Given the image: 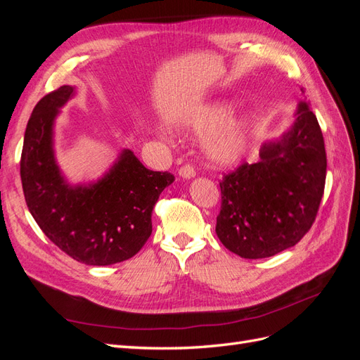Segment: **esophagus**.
<instances>
[{
    "label": "esophagus",
    "instance_id": "1",
    "mask_svg": "<svg viewBox=\"0 0 360 360\" xmlns=\"http://www.w3.org/2000/svg\"><path fill=\"white\" fill-rule=\"evenodd\" d=\"M179 174H180V177H183V179H192V177H195V174H197V172H195V168L192 165L186 163V165L180 167Z\"/></svg>",
    "mask_w": 360,
    "mask_h": 360
}]
</instances>
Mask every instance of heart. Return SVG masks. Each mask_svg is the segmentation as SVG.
Here are the masks:
<instances>
[{"label":"heart","instance_id":"1","mask_svg":"<svg viewBox=\"0 0 360 360\" xmlns=\"http://www.w3.org/2000/svg\"><path fill=\"white\" fill-rule=\"evenodd\" d=\"M233 112L230 102H214L205 105L192 114L189 126L197 134H210ZM252 123L248 117H234L225 122L207 143V155L219 165H228L240 159L249 146Z\"/></svg>","mask_w":360,"mask_h":360}]
</instances>
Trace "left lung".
<instances>
[{
    "label": "left lung",
    "instance_id": "1",
    "mask_svg": "<svg viewBox=\"0 0 360 360\" xmlns=\"http://www.w3.org/2000/svg\"><path fill=\"white\" fill-rule=\"evenodd\" d=\"M324 139L308 102L279 141L266 143L257 163H242L219 181L216 234L242 258L274 257L302 240L317 217L326 184Z\"/></svg>",
    "mask_w": 360,
    "mask_h": 360
}]
</instances>
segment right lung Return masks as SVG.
I'll return each instance as SVG.
<instances>
[{
  "instance_id": "obj_1",
  "label": "right lung",
  "mask_w": 360,
  "mask_h": 360,
  "mask_svg": "<svg viewBox=\"0 0 360 360\" xmlns=\"http://www.w3.org/2000/svg\"><path fill=\"white\" fill-rule=\"evenodd\" d=\"M72 94L73 86L63 85L32 110L20 155L25 201L40 230L70 258L89 266L122 263L148 240L153 207L176 177L146 168L124 150L102 180L69 186L53 159L52 124Z\"/></svg>"
}]
</instances>
